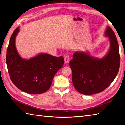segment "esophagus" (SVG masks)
<instances>
[{
	"mask_svg": "<svg viewBox=\"0 0 125 125\" xmlns=\"http://www.w3.org/2000/svg\"><path fill=\"white\" fill-rule=\"evenodd\" d=\"M69 60H70V58H69V56H68V55H66V56L64 58V61L65 62V63H68L69 61Z\"/></svg>",
	"mask_w": 125,
	"mask_h": 125,
	"instance_id": "esophagus-1",
	"label": "esophagus"
}]
</instances>
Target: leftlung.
Here are the masks:
<instances>
[{
  "label": "left lung",
  "instance_id": "8db88e82",
  "mask_svg": "<svg viewBox=\"0 0 125 125\" xmlns=\"http://www.w3.org/2000/svg\"><path fill=\"white\" fill-rule=\"evenodd\" d=\"M105 35L108 37L110 42L109 51L105 57L100 59L85 52H76L69 62L73 84L82 94L90 95L104 91L119 72L120 57L115 34L108 26Z\"/></svg>",
  "mask_w": 125,
  "mask_h": 125
}]
</instances>
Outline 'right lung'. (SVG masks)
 <instances>
[{"mask_svg":"<svg viewBox=\"0 0 125 125\" xmlns=\"http://www.w3.org/2000/svg\"><path fill=\"white\" fill-rule=\"evenodd\" d=\"M17 27L12 34L6 52V62L12 82L20 90L31 94L47 91L53 78L64 65L62 56L41 54L28 60L19 56L15 45Z\"/></svg>","mask_w":125,"mask_h":125,"instance_id":"1","label":"right lung"}]
</instances>
